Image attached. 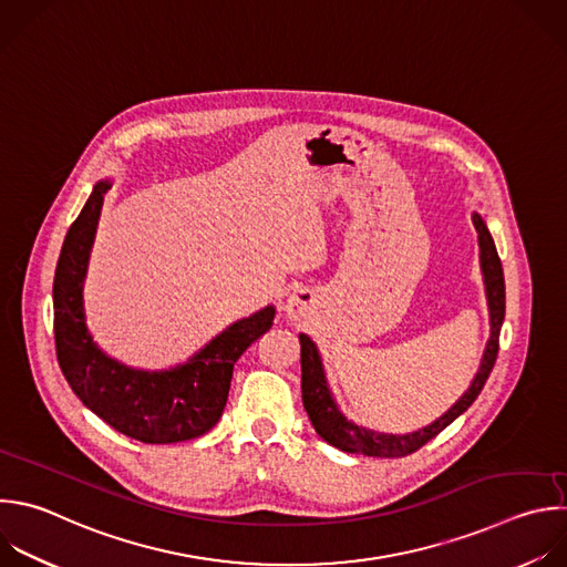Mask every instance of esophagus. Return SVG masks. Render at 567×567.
I'll list each match as a JSON object with an SVG mask.
<instances>
[{
    "instance_id": "esophagus-1",
    "label": "esophagus",
    "mask_w": 567,
    "mask_h": 567,
    "mask_svg": "<svg viewBox=\"0 0 567 567\" xmlns=\"http://www.w3.org/2000/svg\"><path fill=\"white\" fill-rule=\"evenodd\" d=\"M316 305V298L311 291H305V289H298L293 291L289 298H287V305H285V311L289 318H302L307 316Z\"/></svg>"
}]
</instances>
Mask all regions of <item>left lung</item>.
Returning <instances> with one entry per match:
<instances>
[{
	"mask_svg": "<svg viewBox=\"0 0 567 567\" xmlns=\"http://www.w3.org/2000/svg\"><path fill=\"white\" fill-rule=\"evenodd\" d=\"M474 227L478 234V247H481V267L485 276V291H487V305H489V322H492V336L487 340L481 369L474 375V381L470 390L461 396V401L443 414L436 423L405 436H394V434H375L371 430L358 427L336 410L327 381L322 373L320 355L316 351V344L300 333V364H302V403L307 410V416L318 432L329 445L349 452V454H364V456H381V458H401L408 454H414L421 450L425 443H430L434 436H439L450 423H454L481 394L485 381L489 379V373L494 369L496 355H498V336H501V324L505 318V278H503V265L496 254L494 240L481 220V216L474 214Z\"/></svg>",
	"mask_w": 567,
	"mask_h": 567,
	"instance_id": "obj_1",
	"label": "left lung"
}]
</instances>
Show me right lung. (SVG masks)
Returning a JSON list of instances; mask_svg holds the SVG:
<instances>
[{"instance_id": "1", "label": "right lung", "mask_w": 567, "mask_h": 567, "mask_svg": "<svg viewBox=\"0 0 567 567\" xmlns=\"http://www.w3.org/2000/svg\"><path fill=\"white\" fill-rule=\"evenodd\" d=\"M109 188V182L95 184L62 245L53 282L58 362L78 399L120 434L151 445L198 439L220 421L234 364L271 329L276 309L265 307L234 322L171 371H137L104 355L84 324L82 282Z\"/></svg>"}]
</instances>
